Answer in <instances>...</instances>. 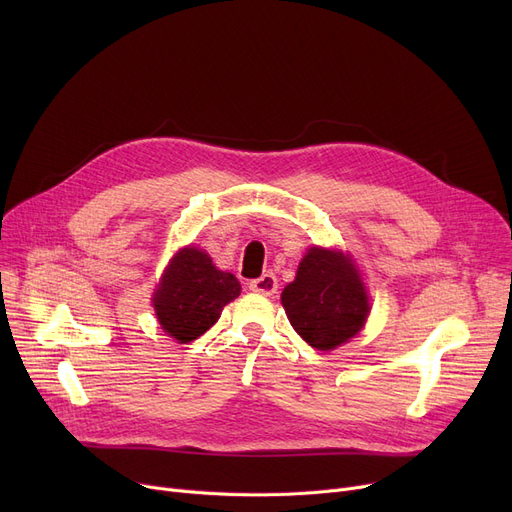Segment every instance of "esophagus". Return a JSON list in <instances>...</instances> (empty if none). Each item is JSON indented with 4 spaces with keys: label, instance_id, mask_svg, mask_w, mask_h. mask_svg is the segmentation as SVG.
Returning a JSON list of instances; mask_svg holds the SVG:
<instances>
[{
    "label": "esophagus",
    "instance_id": "obj_1",
    "mask_svg": "<svg viewBox=\"0 0 512 512\" xmlns=\"http://www.w3.org/2000/svg\"><path fill=\"white\" fill-rule=\"evenodd\" d=\"M249 288L253 292H259V294H265V297H272V294L278 290V280L274 274H263L261 278L253 280L249 284Z\"/></svg>",
    "mask_w": 512,
    "mask_h": 512
}]
</instances>
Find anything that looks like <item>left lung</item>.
Returning a JSON list of instances; mask_svg holds the SVG:
<instances>
[{"mask_svg":"<svg viewBox=\"0 0 512 512\" xmlns=\"http://www.w3.org/2000/svg\"><path fill=\"white\" fill-rule=\"evenodd\" d=\"M288 321L317 351H332L361 332L369 315L365 286L338 251L311 249L282 292Z\"/></svg>","mask_w":512,"mask_h":512,"instance_id":"1","label":"left lung"}]
</instances>
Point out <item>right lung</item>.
<instances>
[{
  "label": "right lung",
  "mask_w": 512,
  "mask_h": 512,
  "mask_svg": "<svg viewBox=\"0 0 512 512\" xmlns=\"http://www.w3.org/2000/svg\"><path fill=\"white\" fill-rule=\"evenodd\" d=\"M240 294L238 280L220 272L211 259L188 247L180 251L153 297L161 328L178 342H193L220 319L222 309Z\"/></svg>",
  "instance_id": "add662e5"
}]
</instances>
